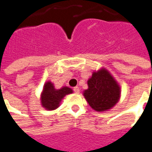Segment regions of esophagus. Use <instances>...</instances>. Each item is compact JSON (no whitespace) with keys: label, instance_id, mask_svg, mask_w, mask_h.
Wrapping results in <instances>:
<instances>
[{"label":"esophagus","instance_id":"obj_1","mask_svg":"<svg viewBox=\"0 0 152 152\" xmlns=\"http://www.w3.org/2000/svg\"><path fill=\"white\" fill-rule=\"evenodd\" d=\"M74 91H75V93L78 94V93H79V91H80V90H79V88H78L77 87H74Z\"/></svg>","mask_w":152,"mask_h":152}]
</instances>
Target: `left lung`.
Wrapping results in <instances>:
<instances>
[{"mask_svg":"<svg viewBox=\"0 0 152 152\" xmlns=\"http://www.w3.org/2000/svg\"><path fill=\"white\" fill-rule=\"evenodd\" d=\"M87 85L88 89L84 91L83 96L96 111L111 109L120 99V86L105 69L93 72L91 77L87 81Z\"/></svg>","mask_w":152,"mask_h":152,"instance_id":"1","label":"left lung"}]
</instances>
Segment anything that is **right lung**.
Here are the masks:
<instances>
[{"mask_svg":"<svg viewBox=\"0 0 152 152\" xmlns=\"http://www.w3.org/2000/svg\"><path fill=\"white\" fill-rule=\"evenodd\" d=\"M71 93H73V90L69 87H63L56 90L51 82H47L44 84L41 94V104L47 110H54L59 107L61 99Z\"/></svg>","mask_w":152,"mask_h":152,"instance_id":"add662e5","label":"right lung"}]
</instances>
